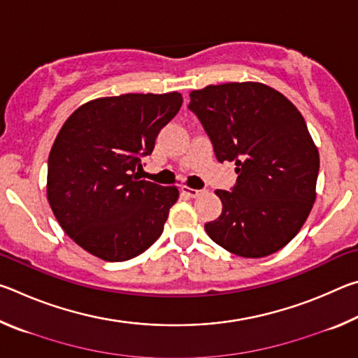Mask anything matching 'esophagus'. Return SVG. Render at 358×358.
<instances>
[{"label":"esophagus","instance_id":"34e87169","mask_svg":"<svg viewBox=\"0 0 358 358\" xmlns=\"http://www.w3.org/2000/svg\"><path fill=\"white\" fill-rule=\"evenodd\" d=\"M181 192L186 194V196H189V197H199L203 192V189H191V187L181 186Z\"/></svg>","mask_w":358,"mask_h":358}]
</instances>
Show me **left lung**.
Segmentation results:
<instances>
[{
    "label": "left lung",
    "instance_id": "obj_1",
    "mask_svg": "<svg viewBox=\"0 0 358 358\" xmlns=\"http://www.w3.org/2000/svg\"><path fill=\"white\" fill-rule=\"evenodd\" d=\"M189 98L216 159L235 162L238 173L230 191H215L222 211L205 224L208 237L241 257L280 251L316 201L319 153L301 113L256 82L210 85Z\"/></svg>",
    "mask_w": 358,
    "mask_h": 358
}]
</instances>
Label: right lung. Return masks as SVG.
<instances>
[{"mask_svg": "<svg viewBox=\"0 0 358 358\" xmlns=\"http://www.w3.org/2000/svg\"><path fill=\"white\" fill-rule=\"evenodd\" d=\"M181 102L180 93H129L87 102L66 120L48 155L47 197L85 251L123 262L161 237L178 189L137 171Z\"/></svg>", "mask_w": 358, "mask_h": 358, "instance_id": "obj_1", "label": "right lung"}]
</instances>
